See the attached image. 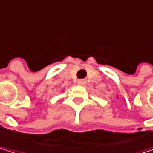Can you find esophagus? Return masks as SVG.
Masks as SVG:
<instances>
[{"label": "esophagus", "instance_id": "esophagus-1", "mask_svg": "<svg viewBox=\"0 0 153 153\" xmlns=\"http://www.w3.org/2000/svg\"><path fill=\"white\" fill-rule=\"evenodd\" d=\"M85 83H86V81L84 79H80V80L77 81V84L78 85H84Z\"/></svg>", "mask_w": 153, "mask_h": 153}]
</instances>
